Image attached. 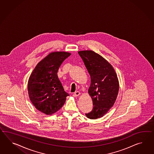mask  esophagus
<instances>
[{
  "mask_svg": "<svg viewBox=\"0 0 154 154\" xmlns=\"http://www.w3.org/2000/svg\"><path fill=\"white\" fill-rule=\"evenodd\" d=\"M79 94H80V92H79V91H77V92H75L73 94V96L74 97H77V96H79Z\"/></svg>",
  "mask_w": 154,
  "mask_h": 154,
  "instance_id": "34e87169",
  "label": "esophagus"
}]
</instances>
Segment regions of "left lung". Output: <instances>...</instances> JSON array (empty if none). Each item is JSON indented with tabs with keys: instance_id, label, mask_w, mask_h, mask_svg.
Listing matches in <instances>:
<instances>
[{
	"instance_id": "8db88e82",
	"label": "left lung",
	"mask_w": 154,
	"mask_h": 154,
	"mask_svg": "<svg viewBox=\"0 0 154 154\" xmlns=\"http://www.w3.org/2000/svg\"><path fill=\"white\" fill-rule=\"evenodd\" d=\"M91 77L88 89L93 102V109L86 116L90 119L103 116L116 101L119 82L112 65L101 56L92 51H79Z\"/></svg>"
}]
</instances>
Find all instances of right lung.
Returning a JSON list of instances; mask_svg holds the SVG:
<instances>
[{"label":"right lung","instance_id":"obj_1","mask_svg":"<svg viewBox=\"0 0 154 154\" xmlns=\"http://www.w3.org/2000/svg\"><path fill=\"white\" fill-rule=\"evenodd\" d=\"M71 55L66 52L49 53L37 64L28 82L30 100L38 111L47 115L56 112L63 106L69 94L64 90L57 72Z\"/></svg>","mask_w":154,"mask_h":154}]
</instances>
